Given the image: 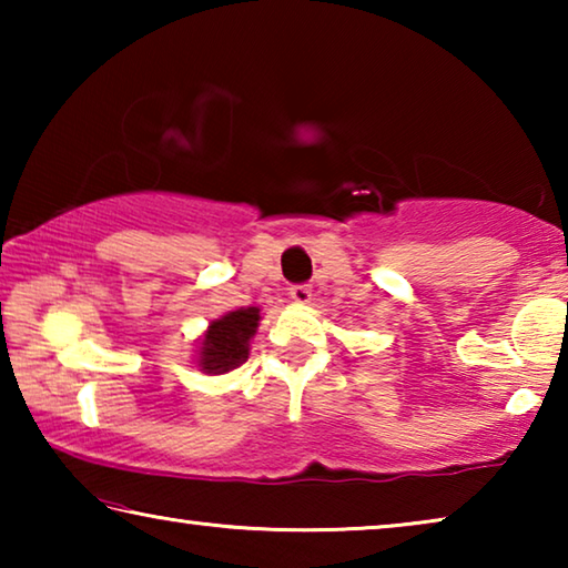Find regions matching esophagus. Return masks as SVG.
<instances>
[{"instance_id": "esophagus-1", "label": "esophagus", "mask_w": 568, "mask_h": 568, "mask_svg": "<svg viewBox=\"0 0 568 568\" xmlns=\"http://www.w3.org/2000/svg\"><path fill=\"white\" fill-rule=\"evenodd\" d=\"M311 295H313V291H311V285H305V283H301V285H293L291 287V297L295 303H311Z\"/></svg>"}]
</instances>
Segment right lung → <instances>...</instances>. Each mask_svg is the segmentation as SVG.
<instances>
[{"mask_svg":"<svg viewBox=\"0 0 568 568\" xmlns=\"http://www.w3.org/2000/svg\"><path fill=\"white\" fill-rule=\"evenodd\" d=\"M261 321L257 307H240L210 323L205 341L200 345V365L205 373H227L247 361V343Z\"/></svg>","mask_w":568,"mask_h":568,"instance_id":"add662e5","label":"right lung"}]
</instances>
